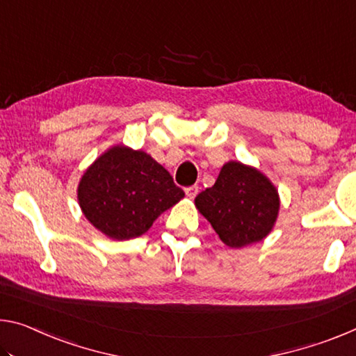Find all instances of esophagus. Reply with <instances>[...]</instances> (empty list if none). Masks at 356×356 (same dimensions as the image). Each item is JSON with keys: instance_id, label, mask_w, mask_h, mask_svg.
<instances>
[{"instance_id": "esophagus-1", "label": "esophagus", "mask_w": 356, "mask_h": 356, "mask_svg": "<svg viewBox=\"0 0 356 356\" xmlns=\"http://www.w3.org/2000/svg\"><path fill=\"white\" fill-rule=\"evenodd\" d=\"M198 190H200L198 185H191V187H187V188H185V195H187L190 200H193L195 196L198 195Z\"/></svg>"}]
</instances>
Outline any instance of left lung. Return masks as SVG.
Masks as SVG:
<instances>
[{"label": "left lung", "mask_w": 356, "mask_h": 356, "mask_svg": "<svg viewBox=\"0 0 356 356\" xmlns=\"http://www.w3.org/2000/svg\"><path fill=\"white\" fill-rule=\"evenodd\" d=\"M195 204L223 244L239 249L270 233L280 201L277 190L258 169L228 161L216 184L196 196Z\"/></svg>", "instance_id": "8db88e82"}]
</instances>
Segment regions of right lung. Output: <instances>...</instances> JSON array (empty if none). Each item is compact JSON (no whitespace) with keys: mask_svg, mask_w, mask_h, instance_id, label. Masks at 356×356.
<instances>
[{"mask_svg":"<svg viewBox=\"0 0 356 356\" xmlns=\"http://www.w3.org/2000/svg\"><path fill=\"white\" fill-rule=\"evenodd\" d=\"M184 196V190L160 163L125 145H114L97 158L77 187L83 216L115 241L144 234Z\"/></svg>","mask_w":356,"mask_h":356,"instance_id":"obj_1","label":"right lung"}]
</instances>
